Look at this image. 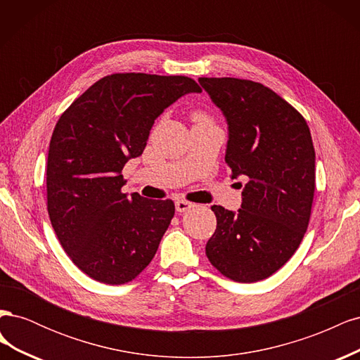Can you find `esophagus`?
I'll return each mask as SVG.
<instances>
[{
  "instance_id": "1",
  "label": "esophagus",
  "mask_w": 360,
  "mask_h": 360,
  "mask_svg": "<svg viewBox=\"0 0 360 360\" xmlns=\"http://www.w3.org/2000/svg\"><path fill=\"white\" fill-rule=\"evenodd\" d=\"M193 205H195V204H192L191 201H186V200H177V201H176V210H177L179 213H184V212L191 210Z\"/></svg>"
}]
</instances>
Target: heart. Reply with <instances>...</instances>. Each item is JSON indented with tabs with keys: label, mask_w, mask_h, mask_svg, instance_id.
<instances>
[{
	"label": "heart",
	"mask_w": 360,
	"mask_h": 360,
	"mask_svg": "<svg viewBox=\"0 0 360 360\" xmlns=\"http://www.w3.org/2000/svg\"><path fill=\"white\" fill-rule=\"evenodd\" d=\"M195 120H197V122H207V117L204 115V114H201V112H197L195 114V117H193Z\"/></svg>",
	"instance_id": "b5f03b06"
}]
</instances>
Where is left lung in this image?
I'll list each match as a JSON object with an SVG mask.
<instances>
[{
  "label": "left lung",
  "mask_w": 360,
  "mask_h": 360,
  "mask_svg": "<svg viewBox=\"0 0 360 360\" xmlns=\"http://www.w3.org/2000/svg\"><path fill=\"white\" fill-rule=\"evenodd\" d=\"M198 81L226 120L225 162L231 177L248 179L237 212L212 205L217 225L205 255L233 281L266 279L296 252L309 224L315 191L309 127L263 84L237 78Z\"/></svg>",
  "instance_id": "left-lung-1"
}]
</instances>
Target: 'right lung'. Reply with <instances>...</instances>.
Returning a JSON list of instances; mask_svg holds the SVG:
<instances>
[{"label": "right lung", "instance_id": "1", "mask_svg": "<svg viewBox=\"0 0 360 360\" xmlns=\"http://www.w3.org/2000/svg\"><path fill=\"white\" fill-rule=\"evenodd\" d=\"M189 93L188 76L114 73L81 94L53 129L48 213L61 246L85 275L120 285L153 259L176 207L123 193L122 169L143 155L155 120Z\"/></svg>", "mask_w": 360, "mask_h": 360}]
</instances>
